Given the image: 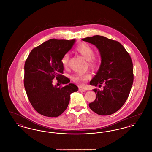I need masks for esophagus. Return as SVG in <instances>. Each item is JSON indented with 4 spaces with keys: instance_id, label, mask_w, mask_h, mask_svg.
<instances>
[{
    "instance_id": "34e87169",
    "label": "esophagus",
    "mask_w": 152,
    "mask_h": 152,
    "mask_svg": "<svg viewBox=\"0 0 152 152\" xmlns=\"http://www.w3.org/2000/svg\"><path fill=\"white\" fill-rule=\"evenodd\" d=\"M79 91H80V92H86V89H84L83 88H79Z\"/></svg>"
}]
</instances>
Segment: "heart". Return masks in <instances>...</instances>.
<instances>
[{
  "mask_svg": "<svg viewBox=\"0 0 152 152\" xmlns=\"http://www.w3.org/2000/svg\"><path fill=\"white\" fill-rule=\"evenodd\" d=\"M76 51L80 53L83 58L88 61V65L92 69H96L100 64V60L97 56L94 55V48L87 43L80 44L76 47ZM70 56L68 53H66L61 58L62 65L66 68L69 65ZM91 78V75L89 73H78L73 75L71 79L73 82L83 86L86 82Z\"/></svg>",
  "mask_w": 152,
  "mask_h": 152,
  "instance_id": "obj_1",
  "label": "heart"
}]
</instances>
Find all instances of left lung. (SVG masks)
<instances>
[{
  "label": "left lung",
  "instance_id": "left-lung-1",
  "mask_svg": "<svg viewBox=\"0 0 152 152\" xmlns=\"http://www.w3.org/2000/svg\"><path fill=\"white\" fill-rule=\"evenodd\" d=\"M82 40L95 45L101 55L100 67L90 85L100 88L105 85L103 91L93 89L96 98L89 107L101 116L113 114L128 99L133 85V67L130 55L121 44L104 36L95 35Z\"/></svg>",
  "mask_w": 152,
  "mask_h": 152
}]
</instances>
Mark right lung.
<instances>
[{
    "instance_id": "add662e5",
    "label": "right lung",
    "mask_w": 152,
    "mask_h": 152,
    "mask_svg": "<svg viewBox=\"0 0 152 152\" xmlns=\"http://www.w3.org/2000/svg\"><path fill=\"white\" fill-rule=\"evenodd\" d=\"M75 42V39H52L34 48L26 60V92L33 108L43 116H60L68 107L71 94L78 90V87L73 84L59 87L52 84L54 79L60 84L70 82L63 75L64 67L61 60Z\"/></svg>"
}]
</instances>
